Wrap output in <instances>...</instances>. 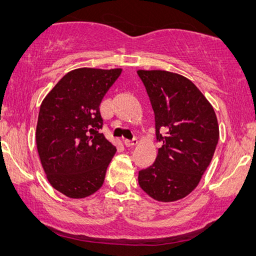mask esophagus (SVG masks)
Wrapping results in <instances>:
<instances>
[{
    "mask_svg": "<svg viewBox=\"0 0 256 256\" xmlns=\"http://www.w3.org/2000/svg\"><path fill=\"white\" fill-rule=\"evenodd\" d=\"M124 146H135V144H138V138H132V140H128V138H126L124 141Z\"/></svg>",
    "mask_w": 256,
    "mask_h": 256,
    "instance_id": "obj_1",
    "label": "esophagus"
}]
</instances>
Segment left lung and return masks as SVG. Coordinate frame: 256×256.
<instances>
[{"mask_svg":"<svg viewBox=\"0 0 256 256\" xmlns=\"http://www.w3.org/2000/svg\"><path fill=\"white\" fill-rule=\"evenodd\" d=\"M163 146L155 162L138 171L140 188L158 202L192 192L211 163L219 140L214 110L191 80L177 73L138 70Z\"/></svg>","mask_w":256,"mask_h":256,"instance_id":"obj_1","label":"left lung"}]
</instances>
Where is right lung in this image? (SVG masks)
<instances>
[{
  "mask_svg": "<svg viewBox=\"0 0 256 256\" xmlns=\"http://www.w3.org/2000/svg\"><path fill=\"white\" fill-rule=\"evenodd\" d=\"M121 68H76L59 80L40 104L36 143L56 190L85 198L102 186L116 148L101 134V100Z\"/></svg>",
  "mask_w": 256,
  "mask_h": 256,
  "instance_id": "right-lung-1",
  "label": "right lung"
}]
</instances>
